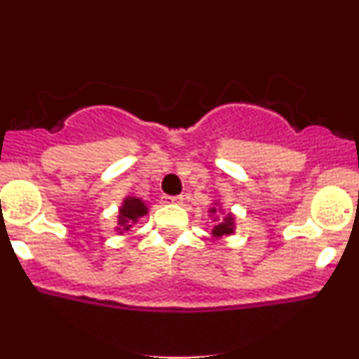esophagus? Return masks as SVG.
I'll use <instances>...</instances> for the list:
<instances>
[{
	"instance_id": "34e87169",
	"label": "esophagus",
	"mask_w": 359,
	"mask_h": 359,
	"mask_svg": "<svg viewBox=\"0 0 359 359\" xmlns=\"http://www.w3.org/2000/svg\"><path fill=\"white\" fill-rule=\"evenodd\" d=\"M182 199H184L182 196H162L163 204H179L182 203Z\"/></svg>"
}]
</instances>
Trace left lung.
<instances>
[{"label":"left lung","instance_id":"1","mask_svg":"<svg viewBox=\"0 0 359 359\" xmlns=\"http://www.w3.org/2000/svg\"><path fill=\"white\" fill-rule=\"evenodd\" d=\"M212 212H214V209H212ZM231 233H233V217L228 214V217H226L221 224H217L216 228L212 229V234L214 236H222V234H231Z\"/></svg>","mask_w":359,"mask_h":359}]
</instances>
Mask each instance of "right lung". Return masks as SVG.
Listing matches in <instances>:
<instances>
[{"mask_svg":"<svg viewBox=\"0 0 359 359\" xmlns=\"http://www.w3.org/2000/svg\"><path fill=\"white\" fill-rule=\"evenodd\" d=\"M147 211V205L143 204V201L140 199H126L123 203V208L119 209V224L123 226V229L130 228V222L137 221L138 217L145 216Z\"/></svg>","mask_w":359,"mask_h":359,"instance_id":"obj_1","label":"right lung"}]
</instances>
